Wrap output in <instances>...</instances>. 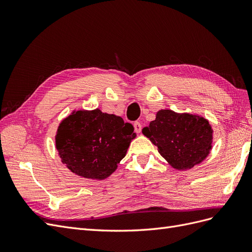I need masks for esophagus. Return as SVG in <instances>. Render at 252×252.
Here are the masks:
<instances>
[{"instance_id": "esophagus-1", "label": "esophagus", "mask_w": 252, "mask_h": 252, "mask_svg": "<svg viewBox=\"0 0 252 252\" xmlns=\"http://www.w3.org/2000/svg\"><path fill=\"white\" fill-rule=\"evenodd\" d=\"M133 126H134V130H135L136 133H140L142 131V125H141L140 122H135Z\"/></svg>"}]
</instances>
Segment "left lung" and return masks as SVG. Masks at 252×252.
<instances>
[{"instance_id": "1", "label": "left lung", "mask_w": 252, "mask_h": 252, "mask_svg": "<svg viewBox=\"0 0 252 252\" xmlns=\"http://www.w3.org/2000/svg\"><path fill=\"white\" fill-rule=\"evenodd\" d=\"M158 149L161 156L173 168L190 169L209 155L212 129L208 121L188 113L159 110L155 121L143 128Z\"/></svg>"}]
</instances>
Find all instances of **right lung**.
Listing matches in <instances>:
<instances>
[{"label":"right lung","instance_id":"obj_1","mask_svg":"<svg viewBox=\"0 0 252 252\" xmlns=\"http://www.w3.org/2000/svg\"><path fill=\"white\" fill-rule=\"evenodd\" d=\"M130 123L100 109L79 110L58 128L56 145L60 158L73 173L104 180L117 169L135 138Z\"/></svg>","mask_w":252,"mask_h":252}]
</instances>
